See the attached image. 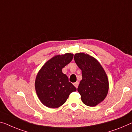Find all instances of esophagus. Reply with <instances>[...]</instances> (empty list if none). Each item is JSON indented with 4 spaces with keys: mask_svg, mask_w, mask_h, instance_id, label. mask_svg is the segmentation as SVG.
<instances>
[{
    "mask_svg": "<svg viewBox=\"0 0 132 132\" xmlns=\"http://www.w3.org/2000/svg\"><path fill=\"white\" fill-rule=\"evenodd\" d=\"M78 84H79V82L78 81H77L76 82L74 83V86L76 87V88H77L78 86Z\"/></svg>",
    "mask_w": 132,
    "mask_h": 132,
    "instance_id": "obj_1",
    "label": "esophagus"
}]
</instances>
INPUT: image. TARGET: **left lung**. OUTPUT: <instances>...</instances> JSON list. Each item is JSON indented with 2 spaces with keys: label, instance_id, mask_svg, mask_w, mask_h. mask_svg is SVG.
I'll use <instances>...</instances> for the list:
<instances>
[{
  "label": "left lung",
  "instance_id": "1",
  "mask_svg": "<svg viewBox=\"0 0 132 132\" xmlns=\"http://www.w3.org/2000/svg\"><path fill=\"white\" fill-rule=\"evenodd\" d=\"M74 61L81 70L82 80L77 90L82 103L94 107L104 100L109 90V80L104 69L96 58L84 53L75 54Z\"/></svg>",
  "mask_w": 132,
  "mask_h": 132
}]
</instances>
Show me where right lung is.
<instances>
[{"mask_svg": "<svg viewBox=\"0 0 132 132\" xmlns=\"http://www.w3.org/2000/svg\"><path fill=\"white\" fill-rule=\"evenodd\" d=\"M74 55H58L48 60L36 76L35 87L41 103L49 108H58L64 104L70 94L77 89L62 69L71 61Z\"/></svg>", "mask_w": 132, "mask_h": 132, "instance_id": "obj_1", "label": "right lung"}]
</instances>
